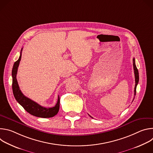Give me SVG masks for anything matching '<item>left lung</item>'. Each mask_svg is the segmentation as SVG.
<instances>
[{
  "instance_id": "left-lung-1",
  "label": "left lung",
  "mask_w": 153,
  "mask_h": 153,
  "mask_svg": "<svg viewBox=\"0 0 153 153\" xmlns=\"http://www.w3.org/2000/svg\"><path fill=\"white\" fill-rule=\"evenodd\" d=\"M133 68H134V76H135V88H134V96H136V87L139 83V71L136 67V65L135 63V59L133 58Z\"/></svg>"
}]
</instances>
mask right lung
I'll list each match as a JSON object with an SVG mask.
<instances>
[{"label":"right lung","mask_w":153,"mask_h":153,"mask_svg":"<svg viewBox=\"0 0 153 153\" xmlns=\"http://www.w3.org/2000/svg\"><path fill=\"white\" fill-rule=\"evenodd\" d=\"M22 51H20V55L19 59L14 62L13 70H12V77L13 83L12 88L14 96L17 102L22 106L25 110L29 113L30 114L38 117L42 118H49L52 117L56 115L59 110L60 107V98L58 96V99L56 105L52 108H45L40 106L31 99L25 96L23 93L21 92L18 85V82L16 79V75L17 73V69L19 65L20 61L21 60Z\"/></svg>","instance_id":"right-lung-1"}]
</instances>
